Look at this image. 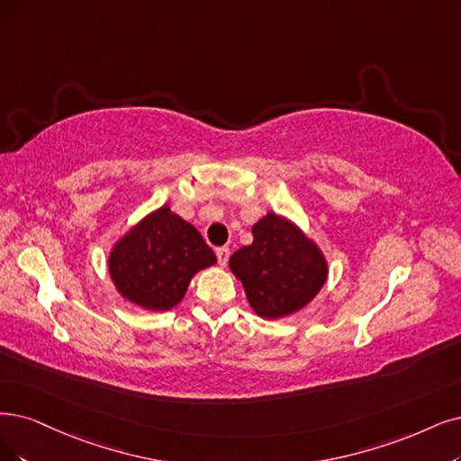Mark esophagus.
I'll use <instances>...</instances> for the list:
<instances>
[{"mask_svg":"<svg viewBox=\"0 0 461 461\" xmlns=\"http://www.w3.org/2000/svg\"><path fill=\"white\" fill-rule=\"evenodd\" d=\"M216 258H218V264H220V266H226L228 260H230V249H228V247L216 249Z\"/></svg>","mask_w":461,"mask_h":461,"instance_id":"esophagus-1","label":"esophagus"}]
</instances>
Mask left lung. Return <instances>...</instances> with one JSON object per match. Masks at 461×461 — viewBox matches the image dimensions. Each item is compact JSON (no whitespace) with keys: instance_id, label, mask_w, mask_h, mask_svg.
<instances>
[{"instance_id":"left-lung-1","label":"left lung","mask_w":461,"mask_h":461,"mask_svg":"<svg viewBox=\"0 0 461 461\" xmlns=\"http://www.w3.org/2000/svg\"><path fill=\"white\" fill-rule=\"evenodd\" d=\"M254 241L231 254L249 303L260 317L279 319L308 305L327 281L321 250L293 221L269 212L252 226Z\"/></svg>"}]
</instances>
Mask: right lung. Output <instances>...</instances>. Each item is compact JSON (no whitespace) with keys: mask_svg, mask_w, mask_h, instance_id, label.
I'll return each instance as SVG.
<instances>
[{"mask_svg":"<svg viewBox=\"0 0 461 461\" xmlns=\"http://www.w3.org/2000/svg\"><path fill=\"white\" fill-rule=\"evenodd\" d=\"M214 262L203 235L163 204L113 247L110 276L129 302L165 312L184 298L197 271Z\"/></svg>","mask_w":461,"mask_h":461,"instance_id":"add662e5","label":"right lung"}]
</instances>
